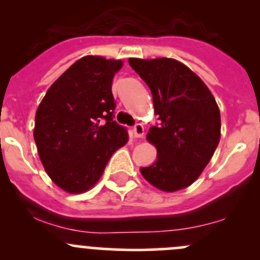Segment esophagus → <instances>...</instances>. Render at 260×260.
Returning <instances> with one entry per match:
<instances>
[{"mask_svg": "<svg viewBox=\"0 0 260 260\" xmlns=\"http://www.w3.org/2000/svg\"><path fill=\"white\" fill-rule=\"evenodd\" d=\"M143 133H145L143 125L141 124V123H136V124L133 125V135H135V137L141 138L143 136Z\"/></svg>", "mask_w": 260, "mask_h": 260, "instance_id": "34e87169", "label": "esophagus"}]
</instances>
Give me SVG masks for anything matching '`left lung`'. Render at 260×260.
Returning a JSON list of instances; mask_svg holds the SVG:
<instances>
[{
	"label": "left lung",
	"mask_w": 260,
	"mask_h": 260,
	"mask_svg": "<svg viewBox=\"0 0 260 260\" xmlns=\"http://www.w3.org/2000/svg\"><path fill=\"white\" fill-rule=\"evenodd\" d=\"M131 68L152 93L159 123L147 140L157 159L141 174L166 192L181 190L200 176L220 141V111L211 91L186 65L175 59H129Z\"/></svg>",
	"instance_id": "1"
}]
</instances>
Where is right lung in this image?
<instances>
[{
  "label": "right lung",
  "mask_w": 260,
  "mask_h": 260,
  "mask_svg": "<svg viewBox=\"0 0 260 260\" xmlns=\"http://www.w3.org/2000/svg\"><path fill=\"white\" fill-rule=\"evenodd\" d=\"M120 60L84 56L46 91L35 117L34 138L50 179L70 193L89 190L112 154L128 141L113 119L112 81Z\"/></svg>",
  "instance_id": "obj_1"
}]
</instances>
